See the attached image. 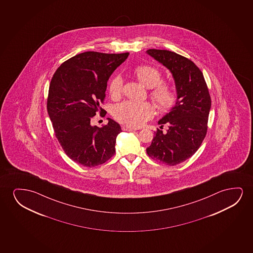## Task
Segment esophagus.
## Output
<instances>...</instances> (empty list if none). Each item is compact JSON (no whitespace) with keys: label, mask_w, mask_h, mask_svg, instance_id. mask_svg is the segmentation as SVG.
<instances>
[{"label":"esophagus","mask_w":253,"mask_h":253,"mask_svg":"<svg viewBox=\"0 0 253 253\" xmlns=\"http://www.w3.org/2000/svg\"><path fill=\"white\" fill-rule=\"evenodd\" d=\"M122 129L123 130H125V131H134V130H136V128H132V127H129V126H122Z\"/></svg>","instance_id":"esophagus-1"}]
</instances>
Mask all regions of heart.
Returning <instances> with one entry per match:
<instances>
[{
    "mask_svg": "<svg viewBox=\"0 0 253 253\" xmlns=\"http://www.w3.org/2000/svg\"><path fill=\"white\" fill-rule=\"evenodd\" d=\"M134 74L144 86L152 89L150 97L158 110L166 112L171 110L176 103L175 90L172 86L163 83V74L155 66L142 65L135 67ZM123 90V79L116 75L111 80L109 90L111 97H120ZM112 114L118 122L124 125L138 127L152 118L154 107L149 102L125 101L115 106Z\"/></svg>",
    "mask_w": 253,
    "mask_h": 253,
    "instance_id": "heart-1",
    "label": "heart"
}]
</instances>
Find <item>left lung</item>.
I'll return each mask as SVG.
<instances>
[{
  "instance_id": "left-lung-1",
  "label": "left lung",
  "mask_w": 253,
  "mask_h": 253,
  "mask_svg": "<svg viewBox=\"0 0 253 253\" xmlns=\"http://www.w3.org/2000/svg\"><path fill=\"white\" fill-rule=\"evenodd\" d=\"M147 53L169 70L177 100L158 124L169 125L167 133L157 129L147 154L153 160L174 166L190 158L207 135L211 97L203 73L190 59L168 50L149 49Z\"/></svg>"
}]
</instances>
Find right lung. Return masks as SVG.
<instances>
[{"label": "right lung", "mask_w": 253, "mask_h": 253, "mask_svg": "<svg viewBox=\"0 0 253 253\" xmlns=\"http://www.w3.org/2000/svg\"><path fill=\"white\" fill-rule=\"evenodd\" d=\"M128 54L82 52L63 63L51 80L47 111L56 137L66 155L82 166H98L114 156L120 125L108 118L99 128L90 120L103 111L109 78Z\"/></svg>", "instance_id": "add662e5"}]
</instances>
